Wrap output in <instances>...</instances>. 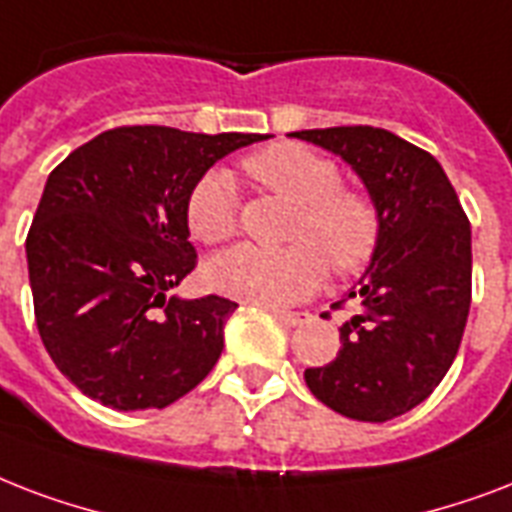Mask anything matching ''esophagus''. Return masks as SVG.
Masks as SVG:
<instances>
[{
	"instance_id": "1",
	"label": "esophagus",
	"mask_w": 512,
	"mask_h": 512,
	"mask_svg": "<svg viewBox=\"0 0 512 512\" xmlns=\"http://www.w3.org/2000/svg\"><path fill=\"white\" fill-rule=\"evenodd\" d=\"M269 312H272V315H275L285 328H296L304 323V312H280V310H269Z\"/></svg>"
}]
</instances>
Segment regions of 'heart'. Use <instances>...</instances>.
<instances>
[{
  "mask_svg": "<svg viewBox=\"0 0 512 512\" xmlns=\"http://www.w3.org/2000/svg\"><path fill=\"white\" fill-rule=\"evenodd\" d=\"M243 170L269 192L296 205L285 248L240 245L208 264V283L232 299L285 307L307 299L326 280L328 260L339 277L358 275L382 243V216L360 189L342 186L334 160L304 144H272L243 160ZM186 227L205 245L237 232V194L227 170L202 173L186 197Z\"/></svg>",
  "mask_w": 512,
  "mask_h": 512,
  "instance_id": "obj_1",
  "label": "heart"
}]
</instances>
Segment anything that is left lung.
<instances>
[{
    "label": "left lung",
    "mask_w": 512,
    "mask_h": 512,
    "mask_svg": "<svg viewBox=\"0 0 512 512\" xmlns=\"http://www.w3.org/2000/svg\"><path fill=\"white\" fill-rule=\"evenodd\" d=\"M291 136L350 162L382 216L379 251L347 296L358 315L342 326L336 358L304 379L342 417L387 422L419 406L457 358L473 293L470 221L441 162L390 130L342 125Z\"/></svg>",
    "instance_id": "8db88e82"
}]
</instances>
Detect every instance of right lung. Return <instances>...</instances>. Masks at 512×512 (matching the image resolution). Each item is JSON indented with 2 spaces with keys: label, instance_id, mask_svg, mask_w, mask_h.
I'll return each mask as SVG.
<instances>
[{
  "label": "right lung",
  "instance_id": "obj_1",
  "mask_svg": "<svg viewBox=\"0 0 512 512\" xmlns=\"http://www.w3.org/2000/svg\"><path fill=\"white\" fill-rule=\"evenodd\" d=\"M264 138L125 125L47 176L26 237L34 318L58 371L87 398L165 408L211 374L237 304L168 296L197 267L186 197L213 162Z\"/></svg>",
  "mask_w": 512,
  "mask_h": 512
}]
</instances>
